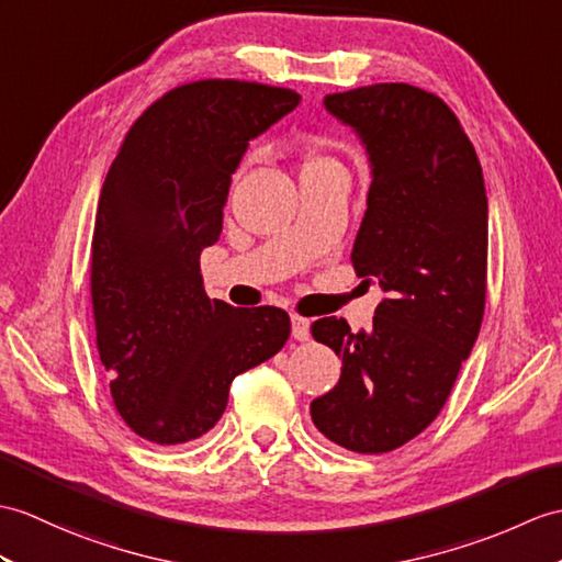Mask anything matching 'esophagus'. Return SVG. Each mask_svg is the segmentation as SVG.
Returning <instances> with one entry per match:
<instances>
[{
  "mask_svg": "<svg viewBox=\"0 0 562 562\" xmlns=\"http://www.w3.org/2000/svg\"><path fill=\"white\" fill-rule=\"evenodd\" d=\"M311 323H308V318H304V316H296V313H292V337L294 340H299V342H306L308 337H311Z\"/></svg>",
  "mask_w": 562,
  "mask_h": 562,
  "instance_id": "esophagus-1",
  "label": "esophagus"
}]
</instances>
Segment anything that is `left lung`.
<instances>
[{"mask_svg": "<svg viewBox=\"0 0 562 562\" xmlns=\"http://www.w3.org/2000/svg\"><path fill=\"white\" fill-rule=\"evenodd\" d=\"M325 110L351 126L371 189L351 249L385 299L373 328L311 325L342 359L337 385L311 402L321 434L351 452H390L436 419L472 351L486 306L488 201L472 140L438 95L409 83L333 93Z\"/></svg>", "mask_w": 562, "mask_h": 562, "instance_id": "1", "label": "left lung"}]
</instances>
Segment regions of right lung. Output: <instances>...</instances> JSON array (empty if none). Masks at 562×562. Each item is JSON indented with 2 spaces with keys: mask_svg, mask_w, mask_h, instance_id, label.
<instances>
[{
  "mask_svg": "<svg viewBox=\"0 0 562 562\" xmlns=\"http://www.w3.org/2000/svg\"><path fill=\"white\" fill-rule=\"evenodd\" d=\"M299 100L290 88L232 78L179 86L128 128L104 179L90 254L98 351L116 412L158 446L207 434L234 378L290 337L282 308L207 296L201 251L220 239L249 140Z\"/></svg>",
  "mask_w": 562,
  "mask_h": 562,
  "instance_id": "1",
  "label": "right lung"
}]
</instances>
